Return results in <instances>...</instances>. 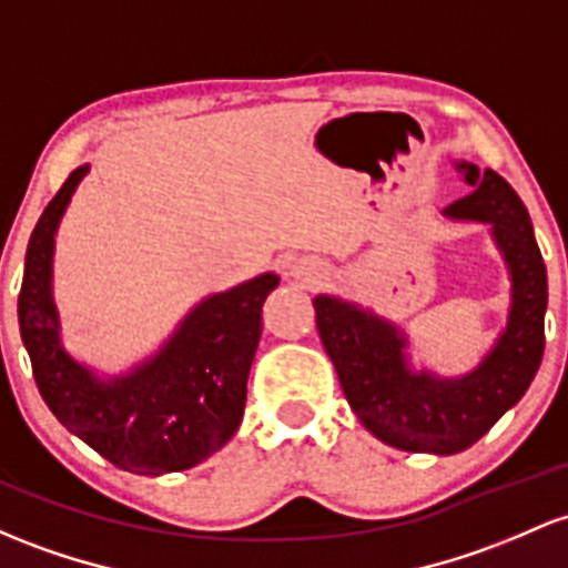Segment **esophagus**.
Segmentation results:
<instances>
[{"label":"esophagus","mask_w":568,"mask_h":568,"mask_svg":"<svg viewBox=\"0 0 568 568\" xmlns=\"http://www.w3.org/2000/svg\"><path fill=\"white\" fill-rule=\"evenodd\" d=\"M288 277L298 280V283H315L321 277V264L313 258H294L288 264Z\"/></svg>","instance_id":"esophagus-1"}]
</instances>
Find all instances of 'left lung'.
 Instances as JSON below:
<instances>
[{
	"instance_id": "1",
	"label": "left lung",
	"mask_w": 568,
	"mask_h": 568,
	"mask_svg": "<svg viewBox=\"0 0 568 568\" xmlns=\"http://www.w3.org/2000/svg\"><path fill=\"white\" fill-rule=\"evenodd\" d=\"M456 170L471 191L442 215L488 223L513 283L507 328L475 369L460 377L415 369L396 323L347 298H313L317 334L366 432L398 450L434 456H453L488 434L526 394L545 353L547 270L526 204L494 170L479 172L469 161H456Z\"/></svg>"
}]
</instances>
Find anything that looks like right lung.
Here are the masks:
<instances>
[{"instance_id":"1","label":"right lung","mask_w":568,"mask_h":568,"mask_svg":"<svg viewBox=\"0 0 568 568\" xmlns=\"http://www.w3.org/2000/svg\"><path fill=\"white\" fill-rule=\"evenodd\" d=\"M85 174L89 164L67 178L27 247L18 323L37 388L61 426L118 469L151 477L191 469L240 428L261 307L280 277L264 272L202 298L153 355L102 377L64 347L53 302L55 232Z\"/></svg>"}]
</instances>
